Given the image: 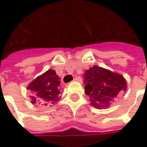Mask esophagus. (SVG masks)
Masks as SVG:
<instances>
[{
	"label": "esophagus",
	"mask_w": 147,
	"mask_h": 147,
	"mask_svg": "<svg viewBox=\"0 0 147 147\" xmlns=\"http://www.w3.org/2000/svg\"><path fill=\"white\" fill-rule=\"evenodd\" d=\"M74 80V81H76V82H82V78H81V77H79V76L75 77Z\"/></svg>",
	"instance_id": "34e87169"
}]
</instances>
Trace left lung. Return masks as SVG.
I'll return each mask as SVG.
<instances>
[{"instance_id":"left-lung-1","label":"left lung","mask_w":147,"mask_h":147,"mask_svg":"<svg viewBox=\"0 0 147 147\" xmlns=\"http://www.w3.org/2000/svg\"><path fill=\"white\" fill-rule=\"evenodd\" d=\"M83 78L85 93L89 96L91 105L97 109L109 107L127 88L126 80L122 75L101 67L90 68Z\"/></svg>"}]
</instances>
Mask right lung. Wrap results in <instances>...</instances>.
<instances>
[{"label": "right lung", "instance_id": "1", "mask_svg": "<svg viewBox=\"0 0 147 147\" xmlns=\"http://www.w3.org/2000/svg\"><path fill=\"white\" fill-rule=\"evenodd\" d=\"M59 80L60 78L53 69H49L35 78L28 86V90L32 93V103L47 105L59 101Z\"/></svg>", "mask_w": 147, "mask_h": 147}]
</instances>
